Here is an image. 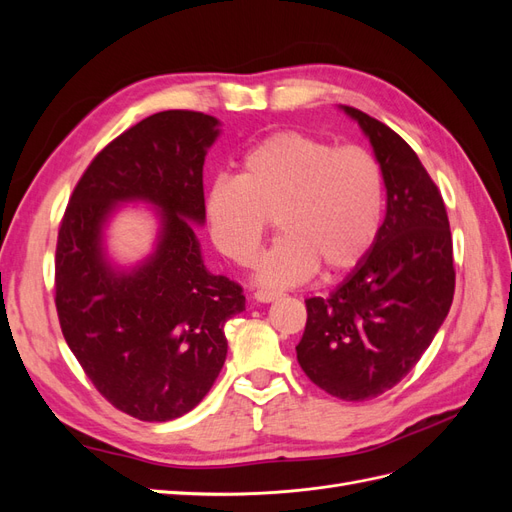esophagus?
Returning <instances> with one entry per match:
<instances>
[{"instance_id": "34e87169", "label": "esophagus", "mask_w": 512, "mask_h": 512, "mask_svg": "<svg viewBox=\"0 0 512 512\" xmlns=\"http://www.w3.org/2000/svg\"><path fill=\"white\" fill-rule=\"evenodd\" d=\"M254 299L258 303H271L275 299H280V292H275V290H256L254 292Z\"/></svg>"}]
</instances>
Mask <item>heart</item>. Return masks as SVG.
I'll return each mask as SVG.
<instances>
[{"mask_svg": "<svg viewBox=\"0 0 512 512\" xmlns=\"http://www.w3.org/2000/svg\"><path fill=\"white\" fill-rule=\"evenodd\" d=\"M382 205L380 166L365 149L284 130L245 153L239 177L211 183L207 222L215 247L247 267L275 218L284 235L258 262V282L288 288L320 265L327 275L359 265L378 237Z\"/></svg>", "mask_w": 512, "mask_h": 512, "instance_id": "heart-1", "label": "heart"}]
</instances>
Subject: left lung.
Wrapping results in <instances>:
<instances>
[{
    "label": "left lung",
    "mask_w": 512,
    "mask_h": 512,
    "mask_svg": "<svg viewBox=\"0 0 512 512\" xmlns=\"http://www.w3.org/2000/svg\"><path fill=\"white\" fill-rule=\"evenodd\" d=\"M374 147L386 215L367 256L331 297L307 299L297 346L305 376L344 401H365L410 374L455 294L453 239L442 194L412 147L359 108L339 106Z\"/></svg>",
    "instance_id": "obj_1"
}]
</instances>
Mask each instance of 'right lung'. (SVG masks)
<instances>
[{"mask_svg": "<svg viewBox=\"0 0 512 512\" xmlns=\"http://www.w3.org/2000/svg\"><path fill=\"white\" fill-rule=\"evenodd\" d=\"M220 121L162 111L119 134L70 196L55 252V305L66 342L104 399L138 421H173L220 376L224 324L245 309L239 284L203 262V166ZM126 202L157 209L154 252L123 270L105 254L107 220Z\"/></svg>", "mask_w": 512, "mask_h": 512, "instance_id": "1", "label": "right lung"}]
</instances>
